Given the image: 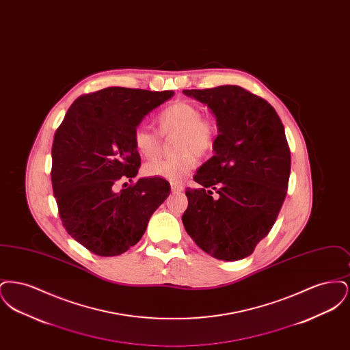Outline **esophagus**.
I'll return each mask as SVG.
<instances>
[{
	"label": "esophagus",
	"mask_w": 350,
	"mask_h": 350,
	"mask_svg": "<svg viewBox=\"0 0 350 350\" xmlns=\"http://www.w3.org/2000/svg\"><path fill=\"white\" fill-rule=\"evenodd\" d=\"M170 189H172L173 193H181L183 190V186L180 183H170Z\"/></svg>",
	"instance_id": "esophagus-1"
}]
</instances>
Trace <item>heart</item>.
Returning <instances> with one entry per match:
<instances>
[{
    "label": "heart",
    "mask_w": 350,
    "mask_h": 350,
    "mask_svg": "<svg viewBox=\"0 0 350 350\" xmlns=\"http://www.w3.org/2000/svg\"><path fill=\"white\" fill-rule=\"evenodd\" d=\"M163 136L176 133L174 156L152 160L144 167L146 176L180 183L197 164V156H206L215 148L217 124L215 118L202 116L200 105L191 100H174L157 116ZM133 147L147 159H154L161 150V137L147 126H137L133 135Z\"/></svg>",
    "instance_id": "heart-1"
}]
</instances>
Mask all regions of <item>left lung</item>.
<instances>
[{
  "label": "left lung",
  "instance_id": "8db88e82",
  "mask_svg": "<svg viewBox=\"0 0 350 350\" xmlns=\"http://www.w3.org/2000/svg\"><path fill=\"white\" fill-rule=\"evenodd\" d=\"M217 118L214 156L187 187L183 223L210 256L237 261L267 237L287 194L291 156L282 122L267 100L237 85L183 90ZM216 196H213V191Z\"/></svg>",
  "mask_w": 350,
  "mask_h": 350
}]
</instances>
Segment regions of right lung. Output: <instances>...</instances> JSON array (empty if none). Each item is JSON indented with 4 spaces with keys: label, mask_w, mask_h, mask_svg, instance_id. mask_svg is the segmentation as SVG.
Masks as SVG:
<instances>
[{
    "label": "right lung",
    "mask_w": 350,
    "mask_h": 350,
    "mask_svg": "<svg viewBox=\"0 0 350 350\" xmlns=\"http://www.w3.org/2000/svg\"><path fill=\"white\" fill-rule=\"evenodd\" d=\"M173 90L106 88L85 94L68 109L52 144L51 181L67 232L94 254L110 257L133 247L150 217L170 194L160 177L133 181L140 156L133 135L142 119L173 97Z\"/></svg>",
    "instance_id": "add662e5"
}]
</instances>
